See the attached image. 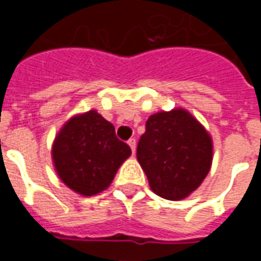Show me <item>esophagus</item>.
I'll return each instance as SVG.
<instances>
[{"instance_id": "34e87169", "label": "esophagus", "mask_w": 261, "mask_h": 261, "mask_svg": "<svg viewBox=\"0 0 261 261\" xmlns=\"http://www.w3.org/2000/svg\"><path fill=\"white\" fill-rule=\"evenodd\" d=\"M128 145H130L131 148V151H133V153L136 152V145H137V142L134 138H131V140H128Z\"/></svg>"}]
</instances>
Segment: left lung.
Instances as JSON below:
<instances>
[{
  "mask_svg": "<svg viewBox=\"0 0 261 261\" xmlns=\"http://www.w3.org/2000/svg\"><path fill=\"white\" fill-rule=\"evenodd\" d=\"M213 138L186 109L149 116L137 159L156 196L177 201L197 190L213 164Z\"/></svg>",
  "mask_w": 261,
  "mask_h": 261,
  "instance_id": "1",
  "label": "left lung"
}]
</instances>
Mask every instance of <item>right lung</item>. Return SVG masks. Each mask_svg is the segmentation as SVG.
Segmentation results:
<instances>
[{
    "label": "right lung",
    "instance_id": "right-lung-1",
    "mask_svg": "<svg viewBox=\"0 0 261 261\" xmlns=\"http://www.w3.org/2000/svg\"><path fill=\"white\" fill-rule=\"evenodd\" d=\"M131 155L114 125L96 110L75 114L65 121L51 147L54 169L72 192L91 197L106 190Z\"/></svg>",
    "mask_w": 261,
    "mask_h": 261
}]
</instances>
